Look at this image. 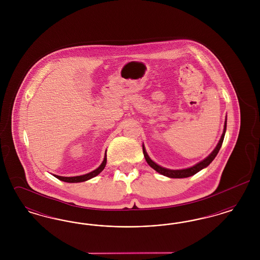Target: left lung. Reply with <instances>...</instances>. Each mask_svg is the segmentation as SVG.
I'll return each instance as SVG.
<instances>
[{"mask_svg": "<svg viewBox=\"0 0 260 260\" xmlns=\"http://www.w3.org/2000/svg\"><path fill=\"white\" fill-rule=\"evenodd\" d=\"M225 132H226V121H225V124H224V129H223L222 136L221 138L217 144V146L215 147V149L211 152L209 157H207L204 161H200L197 165L189 168V169H185V170H168V169H165L162 167H160L159 165H157L156 162L152 161L150 158H149L146 151L144 146L142 147L143 148V154H144V157H145V160L148 162L149 166L154 169L156 172H158L159 173H161L165 176H168V177H171V178H184V177H189V176H192L194 174L200 172L201 170H203L204 168L208 167L210 165L211 161H213V159L216 157L217 153L219 152V150L221 148V145H222L223 139H224V136H225Z\"/></svg>", "mask_w": 260, "mask_h": 260, "instance_id": "obj_1", "label": "left lung"}]
</instances>
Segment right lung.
<instances>
[{
	"instance_id": "1",
	"label": "right lung",
	"mask_w": 260,
	"mask_h": 260,
	"mask_svg": "<svg viewBox=\"0 0 260 260\" xmlns=\"http://www.w3.org/2000/svg\"><path fill=\"white\" fill-rule=\"evenodd\" d=\"M106 154H105V157H104V160L102 161V164L99 166V168L96 170H94L93 172L91 173H87V174H84V175H79V176H72V177H65V176H59V175H54L56 178H58L59 180H62L64 182H69V183H77V182H83V181H86L88 180L94 176H96L98 174L101 173L105 166H106Z\"/></svg>"
}]
</instances>
